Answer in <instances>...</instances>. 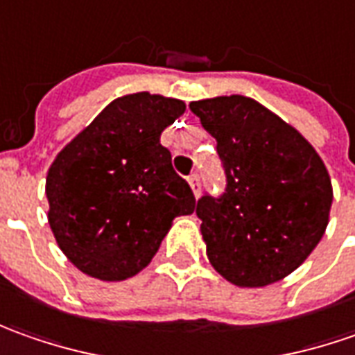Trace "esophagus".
<instances>
[{"mask_svg": "<svg viewBox=\"0 0 355 355\" xmlns=\"http://www.w3.org/2000/svg\"><path fill=\"white\" fill-rule=\"evenodd\" d=\"M189 184L192 192H194V196H198V192H200V175L198 173H192L189 177Z\"/></svg>", "mask_w": 355, "mask_h": 355, "instance_id": "obj_1", "label": "esophagus"}]
</instances>
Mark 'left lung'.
Returning a JSON list of instances; mask_svg holds the SVG:
<instances>
[{
  "mask_svg": "<svg viewBox=\"0 0 355 355\" xmlns=\"http://www.w3.org/2000/svg\"><path fill=\"white\" fill-rule=\"evenodd\" d=\"M216 139L222 194L196 204L216 271L238 287H265L293 273L322 239L332 184L309 141L245 96L192 102Z\"/></svg>",
  "mask_w": 355,
  "mask_h": 355,
  "instance_id": "obj_1",
  "label": "left lung"
}]
</instances>
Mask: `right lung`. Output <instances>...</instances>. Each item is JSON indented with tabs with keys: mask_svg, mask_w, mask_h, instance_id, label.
Masks as SVG:
<instances>
[{
	"mask_svg": "<svg viewBox=\"0 0 355 355\" xmlns=\"http://www.w3.org/2000/svg\"><path fill=\"white\" fill-rule=\"evenodd\" d=\"M184 102L149 92L117 98L58 153L46 177L49 224L70 261L102 281L139 273L171 222L196 198L161 133Z\"/></svg>",
	"mask_w": 355,
	"mask_h": 355,
	"instance_id": "1",
	"label": "right lung"
}]
</instances>
